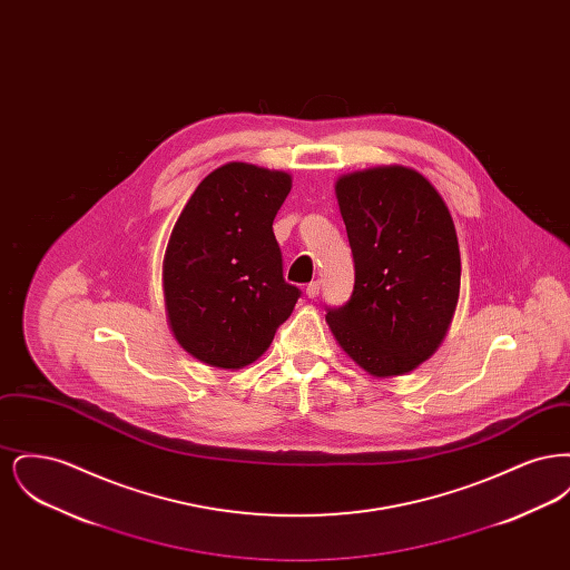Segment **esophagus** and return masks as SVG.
<instances>
[{"instance_id":"obj_1","label":"esophagus","mask_w":570,"mask_h":570,"mask_svg":"<svg viewBox=\"0 0 570 570\" xmlns=\"http://www.w3.org/2000/svg\"><path fill=\"white\" fill-rule=\"evenodd\" d=\"M318 293H321V282H309L307 288H305V295L309 298H314L318 297Z\"/></svg>"}]
</instances>
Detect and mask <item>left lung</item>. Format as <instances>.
<instances>
[{
	"label": "left lung",
	"mask_w": 570,
	"mask_h": 570,
	"mask_svg": "<svg viewBox=\"0 0 570 570\" xmlns=\"http://www.w3.org/2000/svg\"><path fill=\"white\" fill-rule=\"evenodd\" d=\"M353 249L354 288L326 323L374 376L428 361L451 325L461 258L451 214L434 186L404 166L358 170L337 181Z\"/></svg>",
	"instance_id": "1"
}]
</instances>
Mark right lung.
I'll list each match as a JSON object with an SVG mask.
<instances>
[{"instance_id":"1","label":"right lung","mask_w":570,"mask_h":570,"mask_svg":"<svg viewBox=\"0 0 570 570\" xmlns=\"http://www.w3.org/2000/svg\"><path fill=\"white\" fill-rule=\"evenodd\" d=\"M291 175L254 164L209 173L177 219L164 297L177 342L198 361L239 370L272 344L301 291L284 279L273 219Z\"/></svg>"}]
</instances>
